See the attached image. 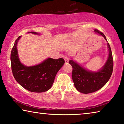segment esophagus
Returning a JSON list of instances; mask_svg holds the SVG:
<instances>
[{
	"mask_svg": "<svg viewBox=\"0 0 124 124\" xmlns=\"http://www.w3.org/2000/svg\"><path fill=\"white\" fill-rule=\"evenodd\" d=\"M63 58L64 60V61H65V63H67L68 62V61H69V58H68V57H67V56H63Z\"/></svg>",
	"mask_w": 124,
	"mask_h": 124,
	"instance_id": "obj_1",
	"label": "esophagus"
}]
</instances>
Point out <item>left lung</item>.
<instances>
[{
  "label": "left lung",
  "mask_w": 124,
  "mask_h": 124,
  "mask_svg": "<svg viewBox=\"0 0 124 124\" xmlns=\"http://www.w3.org/2000/svg\"><path fill=\"white\" fill-rule=\"evenodd\" d=\"M95 32L101 35L105 40L106 37L103 33L97 29ZM108 60L100 70L97 72H91L81 67L73 60H70V64L72 67V77L76 88L83 93H90L101 89L110 78L113 71V58L110 44L108 43Z\"/></svg>",
  "instance_id": "left-lung-1"
}]
</instances>
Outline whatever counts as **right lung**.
Segmentation results:
<instances>
[{"instance_id": "obj_1", "label": "right lung", "mask_w": 124, "mask_h": 124, "mask_svg": "<svg viewBox=\"0 0 124 124\" xmlns=\"http://www.w3.org/2000/svg\"><path fill=\"white\" fill-rule=\"evenodd\" d=\"M33 34H38L31 32ZM19 36L15 41L11 51V67L14 78L25 89L33 92H43L50 89L54 82L57 73L64 63L62 58H47L36 66L27 67L20 62L18 54V42Z\"/></svg>"}]
</instances>
